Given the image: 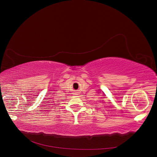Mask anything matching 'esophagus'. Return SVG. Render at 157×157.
<instances>
[{
  "label": "esophagus",
  "instance_id": "obj_1",
  "mask_svg": "<svg viewBox=\"0 0 157 157\" xmlns=\"http://www.w3.org/2000/svg\"><path fill=\"white\" fill-rule=\"evenodd\" d=\"M74 94H75V95H78L77 92H75V93H74Z\"/></svg>",
  "mask_w": 157,
  "mask_h": 157
}]
</instances>
